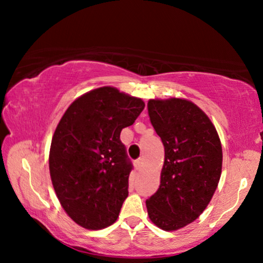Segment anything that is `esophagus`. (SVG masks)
I'll list each match as a JSON object with an SVG mask.
<instances>
[{
    "label": "esophagus",
    "instance_id": "esophagus-1",
    "mask_svg": "<svg viewBox=\"0 0 263 263\" xmlns=\"http://www.w3.org/2000/svg\"><path fill=\"white\" fill-rule=\"evenodd\" d=\"M142 162H144V159H142V158H139L138 160H136V161H135V167L137 169H140L141 166H142Z\"/></svg>",
    "mask_w": 263,
    "mask_h": 263
}]
</instances>
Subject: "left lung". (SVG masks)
<instances>
[{"mask_svg": "<svg viewBox=\"0 0 263 263\" xmlns=\"http://www.w3.org/2000/svg\"><path fill=\"white\" fill-rule=\"evenodd\" d=\"M149 121L164 147L161 181L146 201L149 219L176 231L197 219L219 183L222 149L210 118L191 101L149 100Z\"/></svg>", "mask_w": 263, "mask_h": 263, "instance_id": "obj_1", "label": "left lung"}]
</instances>
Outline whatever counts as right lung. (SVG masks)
I'll return each mask as SVG.
<instances>
[{"instance_id": "right-lung-1", "label": "right lung", "mask_w": 263, "mask_h": 263, "mask_svg": "<svg viewBox=\"0 0 263 263\" xmlns=\"http://www.w3.org/2000/svg\"><path fill=\"white\" fill-rule=\"evenodd\" d=\"M144 108L141 99L101 87L78 97L58 124L48 157L52 184L82 228L102 230L117 220L132 169L119 137Z\"/></svg>"}]
</instances>
